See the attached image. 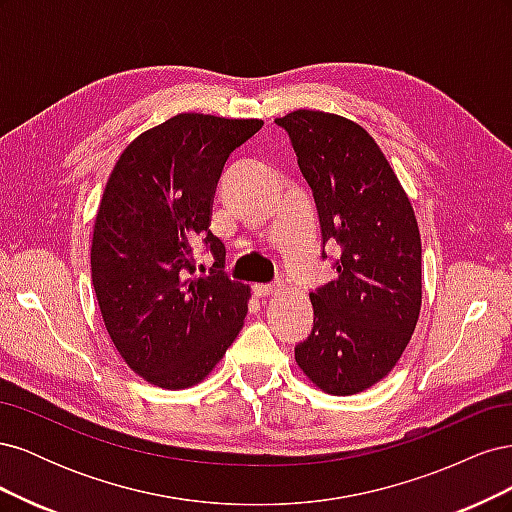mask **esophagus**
I'll use <instances>...</instances> for the list:
<instances>
[{
  "mask_svg": "<svg viewBox=\"0 0 512 512\" xmlns=\"http://www.w3.org/2000/svg\"><path fill=\"white\" fill-rule=\"evenodd\" d=\"M277 290H280V286H277V284H256L254 286V294H256V297H260V299L271 297V294L277 292Z\"/></svg>",
  "mask_w": 512,
  "mask_h": 512,
  "instance_id": "obj_1",
  "label": "esophagus"
}]
</instances>
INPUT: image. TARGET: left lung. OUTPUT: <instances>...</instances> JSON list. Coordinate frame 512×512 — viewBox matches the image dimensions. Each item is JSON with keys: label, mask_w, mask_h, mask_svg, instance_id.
Instances as JSON below:
<instances>
[{"label": "left lung", "mask_w": 512, "mask_h": 512, "mask_svg": "<svg viewBox=\"0 0 512 512\" xmlns=\"http://www.w3.org/2000/svg\"><path fill=\"white\" fill-rule=\"evenodd\" d=\"M286 130L314 194L324 243L335 241V280L309 292L314 327L294 346L303 374L331 395L382 380L404 354L421 312V235L384 153L354 121L294 111Z\"/></svg>", "instance_id": "8db88e82"}]
</instances>
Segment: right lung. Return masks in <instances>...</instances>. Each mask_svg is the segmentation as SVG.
Returning a JSON list of instances; mask_svg holds the SVG:
<instances>
[{
  "label": "right lung",
  "mask_w": 512,
  "mask_h": 512,
  "mask_svg": "<svg viewBox=\"0 0 512 512\" xmlns=\"http://www.w3.org/2000/svg\"><path fill=\"white\" fill-rule=\"evenodd\" d=\"M260 128V119L175 115L132 141L108 177L91 282L117 352L162 389L203 380L243 327L250 288L226 275L209 213L230 153ZM198 240L214 256L209 276L195 275Z\"/></svg>",
  "instance_id": "obj_1"
}]
</instances>
